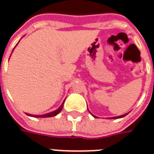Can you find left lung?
<instances>
[{
  "label": "left lung",
  "instance_id": "left-lung-1",
  "mask_svg": "<svg viewBox=\"0 0 154 154\" xmlns=\"http://www.w3.org/2000/svg\"><path fill=\"white\" fill-rule=\"evenodd\" d=\"M128 113H126V114H124V115H122V116H116V117H112V119H117V118H122V117H124V116H125L127 115ZM94 116V115H93ZM94 117H96V116H94Z\"/></svg>",
  "mask_w": 154,
  "mask_h": 154
}]
</instances>
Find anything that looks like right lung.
<instances>
[{
    "label": "right lung",
    "mask_w": 154,
    "mask_h": 154,
    "mask_svg": "<svg viewBox=\"0 0 154 154\" xmlns=\"http://www.w3.org/2000/svg\"><path fill=\"white\" fill-rule=\"evenodd\" d=\"M65 102V101H64ZM64 102L62 103V104L60 105V106L57 109L56 111H54V112H49V113H47V114H44V115H31V114H28L26 113L28 116H33V117H41V118H45V117H51V116H57L58 113L60 112V111L62 110L63 108V104H64Z\"/></svg>",
    "instance_id": "right-lung-1"
}]
</instances>
